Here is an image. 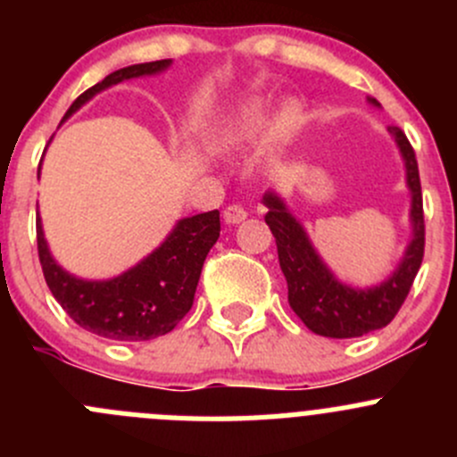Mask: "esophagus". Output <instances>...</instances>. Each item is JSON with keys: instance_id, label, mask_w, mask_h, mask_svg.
I'll return each instance as SVG.
<instances>
[{"instance_id": "obj_1", "label": "esophagus", "mask_w": 457, "mask_h": 457, "mask_svg": "<svg viewBox=\"0 0 457 457\" xmlns=\"http://www.w3.org/2000/svg\"><path fill=\"white\" fill-rule=\"evenodd\" d=\"M223 219H225V223H229V225L243 223V220L247 219V212L243 210L241 205H228L223 210Z\"/></svg>"}]
</instances>
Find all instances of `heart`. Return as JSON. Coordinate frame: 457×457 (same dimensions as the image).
Here are the masks:
<instances>
[{
  "instance_id": "obj_1",
  "label": "heart",
  "mask_w": 457,
  "mask_h": 457,
  "mask_svg": "<svg viewBox=\"0 0 457 457\" xmlns=\"http://www.w3.org/2000/svg\"><path fill=\"white\" fill-rule=\"evenodd\" d=\"M271 126V117L262 104H245L223 128H220V139L229 145H241V143L256 141Z\"/></svg>"
}]
</instances>
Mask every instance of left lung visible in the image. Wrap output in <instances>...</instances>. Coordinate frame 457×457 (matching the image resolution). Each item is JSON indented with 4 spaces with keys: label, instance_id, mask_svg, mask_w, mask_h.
Masks as SVG:
<instances>
[{
    "label": "left lung",
    "instance_id": "1",
    "mask_svg": "<svg viewBox=\"0 0 457 457\" xmlns=\"http://www.w3.org/2000/svg\"><path fill=\"white\" fill-rule=\"evenodd\" d=\"M378 105L376 99H370ZM400 147L407 168V187L411 192V241L404 250L403 261L394 274L376 287H349L340 283L329 267L322 262L312 245L305 228L287 210L276 192H265L262 203L267 207L265 223L278 247V262L287 280L289 307L296 312L318 336L327 338H358L370 331L382 329L394 320L403 307L413 278L425 256V212H422L420 174H418L416 152L400 128H386Z\"/></svg>",
    "mask_w": 457,
    "mask_h": 457
}]
</instances>
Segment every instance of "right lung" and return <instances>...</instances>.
I'll return each mask as SVG.
<instances>
[{
    "mask_svg": "<svg viewBox=\"0 0 457 457\" xmlns=\"http://www.w3.org/2000/svg\"><path fill=\"white\" fill-rule=\"evenodd\" d=\"M170 63L172 59H161L110 72L104 81L77 96L63 119L77 112L96 92L135 77L159 75L170 68ZM219 234V210L187 216L174 225L168 238L152 254L128 271L110 280H84L57 265L37 214V252L53 296L86 331L123 343H141L165 336L192 310L203 262Z\"/></svg>",
    "mask_w": 457,
    "mask_h": 457,
    "instance_id": "1",
    "label": "right lung"
}]
</instances>
